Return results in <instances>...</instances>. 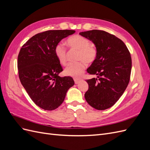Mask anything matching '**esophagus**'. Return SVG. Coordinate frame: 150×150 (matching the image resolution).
<instances>
[{
    "mask_svg": "<svg viewBox=\"0 0 150 150\" xmlns=\"http://www.w3.org/2000/svg\"><path fill=\"white\" fill-rule=\"evenodd\" d=\"M74 83H75V84H78L79 82H80V81H81V79H78V78H74Z\"/></svg>",
    "mask_w": 150,
    "mask_h": 150,
    "instance_id": "obj_1",
    "label": "esophagus"
}]
</instances>
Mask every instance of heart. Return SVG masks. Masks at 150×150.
Returning <instances> with one entry per match:
<instances>
[{
    "label": "heart",
    "mask_w": 150,
    "mask_h": 150,
    "mask_svg": "<svg viewBox=\"0 0 150 150\" xmlns=\"http://www.w3.org/2000/svg\"><path fill=\"white\" fill-rule=\"evenodd\" d=\"M66 44L70 49L78 51L77 60L81 61L69 64L64 69V74L75 78H79L86 69V64L84 61L88 64L93 62L97 57V49L93 44H91L89 39L79 34L69 37L66 40ZM54 54L61 65H66L67 51L62 44L59 43L56 45Z\"/></svg>",
    "instance_id": "1"
}]
</instances>
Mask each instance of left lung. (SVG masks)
<instances>
[{
  "instance_id": "obj_1",
  "label": "left lung",
  "mask_w": 150,
  "mask_h": 150,
  "mask_svg": "<svg viewBox=\"0 0 150 150\" xmlns=\"http://www.w3.org/2000/svg\"><path fill=\"white\" fill-rule=\"evenodd\" d=\"M79 34L92 41L97 49V57L87 69L97 78L87 79L89 88L84 94L86 101L98 110L112 106L125 92L130 79L131 54L121 39L100 30Z\"/></svg>"
}]
</instances>
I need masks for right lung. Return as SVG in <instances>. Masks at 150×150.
Segmentation results:
<instances>
[{"instance_id": "add662e5", "label": "right lung", "mask_w": 150, "mask_h": 150, "mask_svg": "<svg viewBox=\"0 0 150 150\" xmlns=\"http://www.w3.org/2000/svg\"><path fill=\"white\" fill-rule=\"evenodd\" d=\"M74 30H50L35 34L20 50L17 68L21 83L36 105L52 111L64 101L74 84L71 77H60L62 67L54 54L61 40Z\"/></svg>"}]
</instances>
